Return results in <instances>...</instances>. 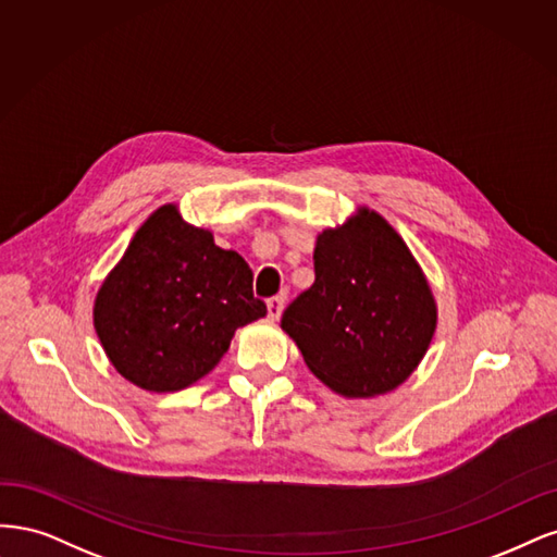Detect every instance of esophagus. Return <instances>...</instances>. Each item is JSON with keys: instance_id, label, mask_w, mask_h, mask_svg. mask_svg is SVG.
<instances>
[{"instance_id": "obj_1", "label": "esophagus", "mask_w": 557, "mask_h": 557, "mask_svg": "<svg viewBox=\"0 0 557 557\" xmlns=\"http://www.w3.org/2000/svg\"><path fill=\"white\" fill-rule=\"evenodd\" d=\"M282 310H284V296H275L268 300V319L277 321L282 317Z\"/></svg>"}]
</instances>
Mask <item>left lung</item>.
Instances as JSON below:
<instances>
[{
	"label": "left lung",
	"instance_id": "1",
	"mask_svg": "<svg viewBox=\"0 0 557 557\" xmlns=\"http://www.w3.org/2000/svg\"><path fill=\"white\" fill-rule=\"evenodd\" d=\"M437 305L409 247L382 214L358 208L317 236L314 284L282 314V331L329 388L374 398L417 370Z\"/></svg>",
	"mask_w": 557,
	"mask_h": 557
}]
</instances>
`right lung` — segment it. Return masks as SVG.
<instances>
[{"label": "right lung", "instance_id": "1", "mask_svg": "<svg viewBox=\"0 0 557 557\" xmlns=\"http://www.w3.org/2000/svg\"><path fill=\"white\" fill-rule=\"evenodd\" d=\"M265 317L245 259L187 224L177 206L157 208L103 280L95 331L113 368L152 393L206 376L236 329Z\"/></svg>", "mask_w": 557, "mask_h": 557}]
</instances>
